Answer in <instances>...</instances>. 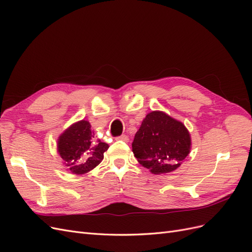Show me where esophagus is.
<instances>
[{"mask_svg":"<svg viewBox=\"0 0 252 252\" xmlns=\"http://www.w3.org/2000/svg\"><path fill=\"white\" fill-rule=\"evenodd\" d=\"M117 140L119 141H124V142H128V136L126 134H122L120 136H117Z\"/></svg>","mask_w":252,"mask_h":252,"instance_id":"obj_1","label":"esophagus"}]
</instances>
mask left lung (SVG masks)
Returning <instances> with one entry per match:
<instances>
[{
    "label": "left lung",
    "mask_w": 252,
    "mask_h": 252,
    "mask_svg": "<svg viewBox=\"0 0 252 252\" xmlns=\"http://www.w3.org/2000/svg\"><path fill=\"white\" fill-rule=\"evenodd\" d=\"M190 148L191 139L185 125L163 111L148 113L132 142L138 162L155 174L179 168Z\"/></svg>",
    "instance_id": "left-lung-1"
}]
</instances>
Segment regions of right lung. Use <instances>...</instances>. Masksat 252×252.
Segmentation results:
<instances>
[{
    "label": "right lung",
    "instance_id": "obj_1",
    "mask_svg": "<svg viewBox=\"0 0 252 252\" xmlns=\"http://www.w3.org/2000/svg\"><path fill=\"white\" fill-rule=\"evenodd\" d=\"M108 144L96 139L88 121L82 120L68 127L58 139V152L68 171L84 174L102 162Z\"/></svg>",
    "mask_w": 252,
    "mask_h": 252
}]
</instances>
